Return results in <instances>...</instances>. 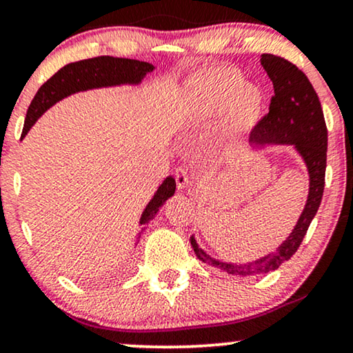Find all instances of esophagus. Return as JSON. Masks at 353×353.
<instances>
[{"label":"esophagus","mask_w":353,"mask_h":353,"mask_svg":"<svg viewBox=\"0 0 353 353\" xmlns=\"http://www.w3.org/2000/svg\"><path fill=\"white\" fill-rule=\"evenodd\" d=\"M176 183H177V188L179 190H182V188H185L188 185V172L183 166L177 168L176 170Z\"/></svg>","instance_id":"1"}]
</instances>
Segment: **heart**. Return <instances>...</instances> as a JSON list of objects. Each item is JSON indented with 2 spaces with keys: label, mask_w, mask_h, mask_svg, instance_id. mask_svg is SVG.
I'll return each instance as SVG.
<instances>
[{
  "label": "heart",
  "mask_w": 353,
  "mask_h": 353,
  "mask_svg": "<svg viewBox=\"0 0 353 353\" xmlns=\"http://www.w3.org/2000/svg\"><path fill=\"white\" fill-rule=\"evenodd\" d=\"M192 118L210 121L227 113L232 126L248 129L256 125L262 110V94L254 84L241 81L233 67L216 65L196 73L190 84Z\"/></svg>",
  "instance_id": "b5f03b06"
}]
</instances>
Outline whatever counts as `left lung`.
<instances>
[{"instance_id":"8db88e82","label":"left lung","mask_w":353,"mask_h":353,"mask_svg":"<svg viewBox=\"0 0 353 353\" xmlns=\"http://www.w3.org/2000/svg\"><path fill=\"white\" fill-rule=\"evenodd\" d=\"M261 63L274 83L275 96L270 101L269 113L251 131L250 142L256 147L265 143L294 145L309 170L310 188L304 211L291 235L278 246L275 252H270L254 262L232 264V262L217 261L196 245L195 238H190L198 259L227 274L240 276L269 274L272 270H276L283 262L291 259L319 211L325 188L327 129L314 86L304 72L280 56L262 54Z\"/></svg>"}]
</instances>
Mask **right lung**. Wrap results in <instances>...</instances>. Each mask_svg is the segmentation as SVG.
<instances>
[{
    "label": "right lung",
    "mask_w": 353,
    "mask_h": 353,
    "mask_svg": "<svg viewBox=\"0 0 353 353\" xmlns=\"http://www.w3.org/2000/svg\"><path fill=\"white\" fill-rule=\"evenodd\" d=\"M152 63L141 62L136 59H121L112 56H101L92 59H84V61L68 63L62 67L61 70L48 79L38 92L34 94L32 103H30L26 123H23L22 137L30 131V128L34 125V121L52 107L54 103L62 101L63 97L75 94L78 91H88L94 88H107L118 86V84H139L147 73L153 72ZM176 192V181L170 176L165 179V182L158 187V190L148 203L145 210L142 212L141 225L148 224V221L153 219L158 210L165 205L168 198H171ZM145 227H142V232ZM139 232V238L141 233Z\"/></svg>",
    "instance_id": "obj_1"
}]
</instances>
